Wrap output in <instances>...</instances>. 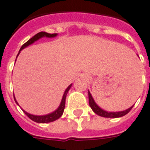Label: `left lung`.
I'll return each mask as SVG.
<instances>
[{"mask_svg": "<svg viewBox=\"0 0 150 150\" xmlns=\"http://www.w3.org/2000/svg\"><path fill=\"white\" fill-rule=\"evenodd\" d=\"M88 99H89V105L96 114H97L98 116H103V117H107V118H117V117H121L126 115L127 113H129L130 110L132 109L133 105L132 107H130L128 109L125 111H120V112H107V111L102 109L101 108L98 106L96 103L95 102L94 99L91 96V94L90 91H88Z\"/></svg>", "mask_w": 150, "mask_h": 150, "instance_id": "obj_1", "label": "left lung"}]
</instances>
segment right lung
Returning a JSON list of instances; mask_svg holds the SVG:
<instances>
[{
	"label": "right lung",
	"mask_w": 150,
	"mask_h": 150,
	"mask_svg": "<svg viewBox=\"0 0 150 150\" xmlns=\"http://www.w3.org/2000/svg\"><path fill=\"white\" fill-rule=\"evenodd\" d=\"M58 34H48V33H46V32H39V33H38L37 34H35L34 37L31 38L30 39L28 40L26 42L23 44L22 46H21V49L19 50V53L18 54V56L19 55V54L21 52V50L25 48V47H27L28 46H30L31 44H33L34 42H36L38 40H39L40 38H54L56 37ZM17 56V57H18ZM72 86V84H70L67 87V88L66 89L65 91H64V94L62 96V100H61V103H60V105L59 106V108L56 109L55 111H54L53 112H50L49 114H46V115H43V116H36V115H33V114H30V113H28L27 112H25V110H23L22 108V111L24 112V113L26 115V116L31 119L32 120H34V122H37V123H50V122H52V121H54L56 120H58L59 117H61L62 115V113H63V111H64V108H65V103H66V96H67V92L70 90V88ZM14 97V100L16 102V104L19 105L18 103V101L16 100V99Z\"/></svg>",
	"instance_id": "obj_1"
}]
</instances>
